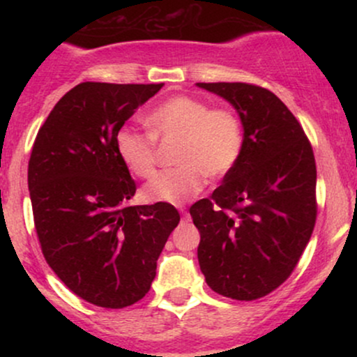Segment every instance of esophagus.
Masks as SVG:
<instances>
[{
    "label": "esophagus",
    "mask_w": 357,
    "mask_h": 357,
    "mask_svg": "<svg viewBox=\"0 0 357 357\" xmlns=\"http://www.w3.org/2000/svg\"><path fill=\"white\" fill-rule=\"evenodd\" d=\"M183 220H190V215L186 211H183Z\"/></svg>",
    "instance_id": "obj_1"
}]
</instances>
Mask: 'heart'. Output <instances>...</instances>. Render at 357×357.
<instances>
[{"mask_svg": "<svg viewBox=\"0 0 357 357\" xmlns=\"http://www.w3.org/2000/svg\"><path fill=\"white\" fill-rule=\"evenodd\" d=\"M151 134L122 127L114 137L119 159L137 178L153 174L159 141H179L173 171L155 174L141 190L146 203L183 204L204 186V174L225 178L243 154V126L230 109H213L191 96H174L159 104L146 119Z\"/></svg>", "mask_w": 357, "mask_h": 357, "instance_id": "heart-1", "label": "heart"}]
</instances>
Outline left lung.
<instances>
[{
	"label": "left lung",
	"instance_id": "left-lung-1",
	"mask_svg": "<svg viewBox=\"0 0 357 357\" xmlns=\"http://www.w3.org/2000/svg\"><path fill=\"white\" fill-rule=\"evenodd\" d=\"M230 102L243 126V154L210 198L190 208L206 284L255 301L284 284L312 235L315 159L304 129L275 93L250 84H196Z\"/></svg>",
	"mask_w": 357,
	"mask_h": 357
}]
</instances>
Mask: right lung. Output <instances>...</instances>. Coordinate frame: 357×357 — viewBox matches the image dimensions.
<instances>
[{
    "label": "right lung",
    "instance_id": "1",
    "mask_svg": "<svg viewBox=\"0 0 357 357\" xmlns=\"http://www.w3.org/2000/svg\"><path fill=\"white\" fill-rule=\"evenodd\" d=\"M165 84L84 82L56 102L36 134L28 190L47 264L73 294L122 309L149 292L179 213L129 206L136 183L114 137Z\"/></svg>",
    "mask_w": 357,
    "mask_h": 357
}]
</instances>
